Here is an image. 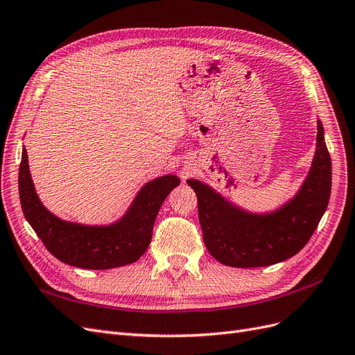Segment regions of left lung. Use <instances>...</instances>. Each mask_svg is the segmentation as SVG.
Wrapping results in <instances>:
<instances>
[{"label": "left lung", "mask_w": 355, "mask_h": 355, "mask_svg": "<svg viewBox=\"0 0 355 355\" xmlns=\"http://www.w3.org/2000/svg\"><path fill=\"white\" fill-rule=\"evenodd\" d=\"M187 182L198 196L205 246L216 261L237 268L277 264L308 243L327 208L331 162L323 125L317 121L315 155L301 189L276 211L248 212L202 181Z\"/></svg>", "instance_id": "left-lung-1"}]
</instances>
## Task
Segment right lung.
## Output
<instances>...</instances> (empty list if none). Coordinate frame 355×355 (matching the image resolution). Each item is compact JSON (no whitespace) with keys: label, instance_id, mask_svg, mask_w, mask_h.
<instances>
[{"label":"right lung","instance_id":"right-lung-1","mask_svg":"<svg viewBox=\"0 0 355 355\" xmlns=\"http://www.w3.org/2000/svg\"><path fill=\"white\" fill-rule=\"evenodd\" d=\"M180 178L157 177L141 187L121 220L109 225H84L60 220L44 207L33 187L24 147L19 168V194L25 218L57 259L79 268L107 270L132 264L150 245L153 224Z\"/></svg>","mask_w":355,"mask_h":355}]
</instances>
